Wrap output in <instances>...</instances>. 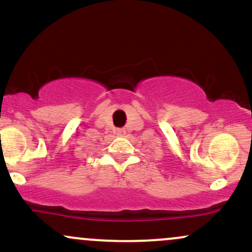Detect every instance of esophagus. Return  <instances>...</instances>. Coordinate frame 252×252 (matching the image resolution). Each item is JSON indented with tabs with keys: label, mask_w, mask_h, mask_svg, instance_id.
Listing matches in <instances>:
<instances>
[{
	"label": "esophagus",
	"mask_w": 252,
	"mask_h": 252,
	"mask_svg": "<svg viewBox=\"0 0 252 252\" xmlns=\"http://www.w3.org/2000/svg\"><path fill=\"white\" fill-rule=\"evenodd\" d=\"M116 134H118V136H121V137H124L126 134V129L125 128H119V129H116Z\"/></svg>",
	"instance_id": "obj_1"
}]
</instances>
